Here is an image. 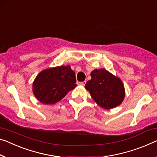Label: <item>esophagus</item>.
<instances>
[{"instance_id": "obj_1", "label": "esophagus", "mask_w": 157, "mask_h": 157, "mask_svg": "<svg viewBox=\"0 0 157 157\" xmlns=\"http://www.w3.org/2000/svg\"><path fill=\"white\" fill-rule=\"evenodd\" d=\"M86 84V81H84V82H78L79 85H82V86H84Z\"/></svg>"}]
</instances>
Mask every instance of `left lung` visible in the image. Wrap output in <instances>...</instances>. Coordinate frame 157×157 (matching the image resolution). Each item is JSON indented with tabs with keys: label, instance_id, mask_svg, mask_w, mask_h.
Returning a JSON list of instances; mask_svg holds the SVG:
<instances>
[{
	"label": "left lung",
	"instance_id": "left-lung-1",
	"mask_svg": "<svg viewBox=\"0 0 157 157\" xmlns=\"http://www.w3.org/2000/svg\"><path fill=\"white\" fill-rule=\"evenodd\" d=\"M91 77L90 80L86 82L85 89L97 105L110 110L122 103L125 89L120 78L104 68L92 71Z\"/></svg>",
	"mask_w": 157,
	"mask_h": 157
}]
</instances>
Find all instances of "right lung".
<instances>
[{
	"instance_id": "add662e5",
	"label": "right lung",
	"mask_w": 157,
	"mask_h": 157,
	"mask_svg": "<svg viewBox=\"0 0 157 157\" xmlns=\"http://www.w3.org/2000/svg\"><path fill=\"white\" fill-rule=\"evenodd\" d=\"M75 73L71 66H61L42 71L35 78L33 92L36 99L45 105L60 101L77 86Z\"/></svg>"
}]
</instances>
